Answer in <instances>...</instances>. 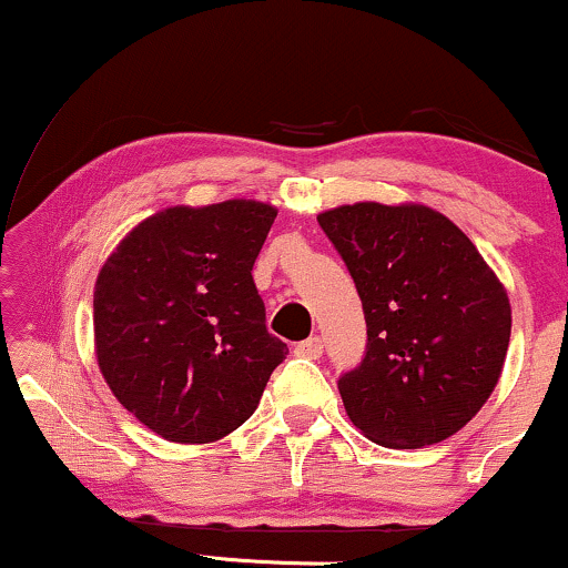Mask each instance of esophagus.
<instances>
[{
	"mask_svg": "<svg viewBox=\"0 0 568 568\" xmlns=\"http://www.w3.org/2000/svg\"><path fill=\"white\" fill-rule=\"evenodd\" d=\"M296 352L298 357H310V361H317V357L323 355V338L321 336H310L306 342H298L296 344Z\"/></svg>",
	"mask_w": 568,
	"mask_h": 568,
	"instance_id": "esophagus-1",
	"label": "esophagus"
}]
</instances>
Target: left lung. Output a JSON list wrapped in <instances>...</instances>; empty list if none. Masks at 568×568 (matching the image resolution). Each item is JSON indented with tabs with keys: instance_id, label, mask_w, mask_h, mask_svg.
<instances>
[{
	"instance_id": "8db88e82",
	"label": "left lung",
	"mask_w": 568,
	"mask_h": 568,
	"mask_svg": "<svg viewBox=\"0 0 568 568\" xmlns=\"http://www.w3.org/2000/svg\"><path fill=\"white\" fill-rule=\"evenodd\" d=\"M317 224L366 312V355L338 376L352 425L387 448L459 433L497 387L513 323L478 247L425 205L355 202Z\"/></svg>"
}]
</instances>
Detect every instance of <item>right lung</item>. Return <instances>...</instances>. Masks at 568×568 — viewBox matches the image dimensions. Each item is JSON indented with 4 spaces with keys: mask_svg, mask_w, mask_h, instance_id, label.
<instances>
[{
    "mask_svg": "<svg viewBox=\"0 0 568 568\" xmlns=\"http://www.w3.org/2000/svg\"><path fill=\"white\" fill-rule=\"evenodd\" d=\"M275 216L253 200L168 207L141 221L98 275V366L116 400L165 440L230 435L288 355L266 331L251 275Z\"/></svg>",
    "mask_w": 568,
    "mask_h": 568,
    "instance_id": "right-lung-1",
    "label": "right lung"
}]
</instances>
